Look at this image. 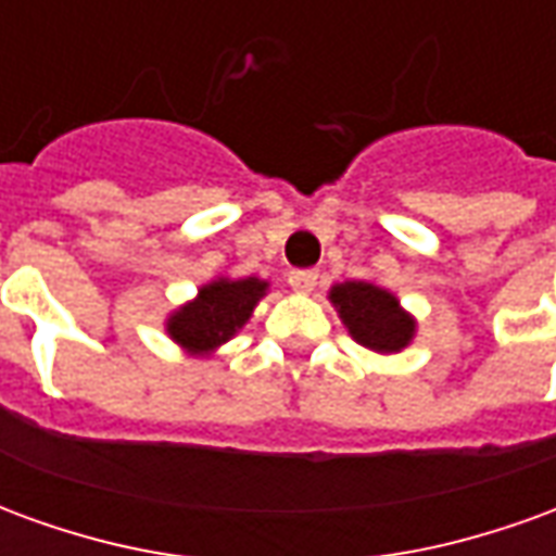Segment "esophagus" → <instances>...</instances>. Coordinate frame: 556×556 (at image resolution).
Segmentation results:
<instances>
[{
    "instance_id": "1",
    "label": "esophagus",
    "mask_w": 556,
    "mask_h": 556,
    "mask_svg": "<svg viewBox=\"0 0 556 556\" xmlns=\"http://www.w3.org/2000/svg\"><path fill=\"white\" fill-rule=\"evenodd\" d=\"M289 286L301 294H309L318 286V270H291Z\"/></svg>"
}]
</instances>
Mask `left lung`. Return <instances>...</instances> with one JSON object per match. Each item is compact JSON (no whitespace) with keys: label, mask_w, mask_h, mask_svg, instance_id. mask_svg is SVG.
Wrapping results in <instances>:
<instances>
[{"label":"left lung","mask_w":556,"mask_h":556,"mask_svg":"<svg viewBox=\"0 0 556 556\" xmlns=\"http://www.w3.org/2000/svg\"><path fill=\"white\" fill-rule=\"evenodd\" d=\"M330 303L349 327L351 339L375 354H399L417 337V318L378 282L351 279L330 289Z\"/></svg>","instance_id":"8db88e82"}]
</instances>
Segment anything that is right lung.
<instances>
[{
  "mask_svg": "<svg viewBox=\"0 0 556 556\" xmlns=\"http://www.w3.org/2000/svg\"><path fill=\"white\" fill-rule=\"evenodd\" d=\"M267 289L270 282L258 277H214L199 286L193 301L172 309L166 333L190 357H214L250 321Z\"/></svg>",
  "mask_w": 556,
  "mask_h": 556,
  "instance_id": "obj_1",
  "label": "right lung"
}]
</instances>
